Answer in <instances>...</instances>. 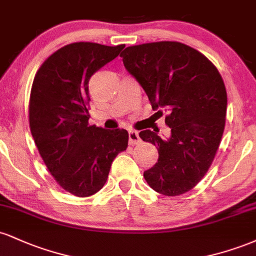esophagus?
Returning <instances> with one entry per match:
<instances>
[{"label": "esophagus", "mask_w": 256, "mask_h": 256, "mask_svg": "<svg viewBox=\"0 0 256 256\" xmlns=\"http://www.w3.org/2000/svg\"><path fill=\"white\" fill-rule=\"evenodd\" d=\"M128 143H130L131 146H134V144H138V143H140V134H138L137 131H134V130L128 131Z\"/></svg>", "instance_id": "obj_1"}]
</instances>
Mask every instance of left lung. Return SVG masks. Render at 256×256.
<instances>
[{"label": "left lung", "instance_id": "obj_1", "mask_svg": "<svg viewBox=\"0 0 256 256\" xmlns=\"http://www.w3.org/2000/svg\"><path fill=\"white\" fill-rule=\"evenodd\" d=\"M120 56L152 110L168 113V138L140 132L158 149V162L143 174L146 183L165 196L190 192L210 170L224 134L228 94L218 68L196 49L170 40L128 46Z\"/></svg>", "mask_w": 256, "mask_h": 256}]
</instances>
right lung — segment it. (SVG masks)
Returning <instances> with one entry per match:
<instances>
[{"mask_svg": "<svg viewBox=\"0 0 256 256\" xmlns=\"http://www.w3.org/2000/svg\"><path fill=\"white\" fill-rule=\"evenodd\" d=\"M124 46L67 44L44 61L32 83V137L56 183L78 198L101 190L113 160L128 148L126 130L89 124L91 76L118 56Z\"/></svg>", "mask_w": 256, "mask_h": 256, "instance_id": "obj_1", "label": "right lung"}]
</instances>
